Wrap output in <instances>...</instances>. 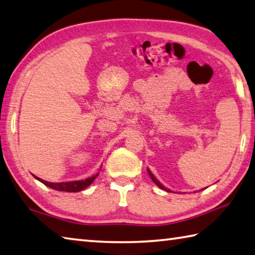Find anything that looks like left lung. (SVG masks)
Here are the masks:
<instances>
[{"mask_svg": "<svg viewBox=\"0 0 255 255\" xmlns=\"http://www.w3.org/2000/svg\"><path fill=\"white\" fill-rule=\"evenodd\" d=\"M147 173H148V175H150V177H151V179H152V181L154 182V183H155V184H156L158 187H161L162 190H165V191H167V192H171L169 189H166V187L163 186V185L160 183V182H158V181L156 180V177L152 174V172H151L150 170H148V169H147Z\"/></svg>", "mask_w": 255, "mask_h": 255, "instance_id": "obj_1", "label": "left lung"}]
</instances>
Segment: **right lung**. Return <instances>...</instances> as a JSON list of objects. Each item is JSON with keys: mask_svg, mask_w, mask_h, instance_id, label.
<instances>
[{"mask_svg": "<svg viewBox=\"0 0 255 255\" xmlns=\"http://www.w3.org/2000/svg\"><path fill=\"white\" fill-rule=\"evenodd\" d=\"M97 175H93L91 177H88V179L82 180V181H71V182H61V183H52V182H47L40 179V177H36V179L42 182L43 184H45L46 186L51 187L53 190L56 191H64V192H79L82 191L85 187H88L92 182L95 180Z\"/></svg>", "mask_w": 255, "mask_h": 255, "instance_id": "obj_1", "label": "right lung"}]
</instances>
